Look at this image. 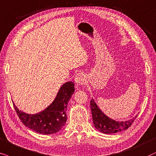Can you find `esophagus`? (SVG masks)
<instances>
[{"label":"esophagus","mask_w":156,"mask_h":156,"mask_svg":"<svg viewBox=\"0 0 156 156\" xmlns=\"http://www.w3.org/2000/svg\"><path fill=\"white\" fill-rule=\"evenodd\" d=\"M86 76H85L84 73H79L77 74L76 78H75V81H76V83L78 86H83L85 83H86Z\"/></svg>","instance_id":"esophagus-1"}]
</instances>
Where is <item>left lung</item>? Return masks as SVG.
<instances>
[{
    "instance_id": "obj_1",
    "label": "left lung",
    "mask_w": 156,
    "mask_h": 156,
    "mask_svg": "<svg viewBox=\"0 0 156 156\" xmlns=\"http://www.w3.org/2000/svg\"><path fill=\"white\" fill-rule=\"evenodd\" d=\"M90 109L95 128L104 134H112L127 130L138 115L125 121H118L109 118L98 106L94 99L90 100Z\"/></svg>"
}]
</instances>
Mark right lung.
<instances>
[{"instance_id": "add662e5", "label": "right lung", "mask_w": 156, "mask_h": 156, "mask_svg": "<svg viewBox=\"0 0 156 156\" xmlns=\"http://www.w3.org/2000/svg\"><path fill=\"white\" fill-rule=\"evenodd\" d=\"M72 81L66 82L60 88L54 101L38 113L29 114L20 111L13 103L18 117L26 127L41 134H53L64 127L67 120V105L75 91Z\"/></svg>"}]
</instances>
